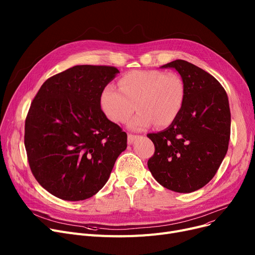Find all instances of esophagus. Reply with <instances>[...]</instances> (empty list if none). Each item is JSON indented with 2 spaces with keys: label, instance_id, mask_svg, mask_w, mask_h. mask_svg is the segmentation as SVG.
<instances>
[{
  "label": "esophagus",
  "instance_id": "esophagus-1",
  "mask_svg": "<svg viewBox=\"0 0 255 255\" xmlns=\"http://www.w3.org/2000/svg\"><path fill=\"white\" fill-rule=\"evenodd\" d=\"M138 136L137 135H133V134H128V138H127V141L129 144L133 143V141H134Z\"/></svg>",
  "mask_w": 255,
  "mask_h": 255
}]
</instances>
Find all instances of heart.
<instances>
[{
    "instance_id": "obj_1",
    "label": "heart",
    "mask_w": 255,
    "mask_h": 255,
    "mask_svg": "<svg viewBox=\"0 0 255 255\" xmlns=\"http://www.w3.org/2000/svg\"><path fill=\"white\" fill-rule=\"evenodd\" d=\"M119 89L104 87L100 106L104 115L115 123L131 120L132 130H142L155 124L158 128L170 126L179 118L186 98L181 76L160 70H135L119 79Z\"/></svg>"
}]
</instances>
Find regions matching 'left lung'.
Segmentation results:
<instances>
[{
    "label": "left lung",
    "instance_id": "1",
    "mask_svg": "<svg viewBox=\"0 0 255 255\" xmlns=\"http://www.w3.org/2000/svg\"><path fill=\"white\" fill-rule=\"evenodd\" d=\"M161 68L179 72L186 98L175 123L148 134L155 145L148 167L166 189L190 193L213 179L229 149V98L215 77L189 62L176 60Z\"/></svg>",
    "mask_w": 255,
    "mask_h": 255
}]
</instances>
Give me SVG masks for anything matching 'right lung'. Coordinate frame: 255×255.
Returning a JSON list of instances; mask_svg holds the SVG:
<instances>
[{"instance_id":"1","label":"right lung","mask_w":255,"mask_h":255,"mask_svg":"<svg viewBox=\"0 0 255 255\" xmlns=\"http://www.w3.org/2000/svg\"><path fill=\"white\" fill-rule=\"evenodd\" d=\"M119 73L111 66L78 65L48 78L24 125V146L35 179L64 200L95 195L109 180L127 134L106 118L100 94Z\"/></svg>"}]
</instances>
